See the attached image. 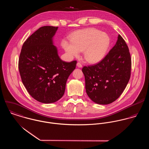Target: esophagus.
<instances>
[{
    "instance_id": "esophagus-1",
    "label": "esophagus",
    "mask_w": 149,
    "mask_h": 149,
    "mask_svg": "<svg viewBox=\"0 0 149 149\" xmlns=\"http://www.w3.org/2000/svg\"><path fill=\"white\" fill-rule=\"evenodd\" d=\"M77 67H79V68H81V67H82V64L79 62V63H77Z\"/></svg>"
}]
</instances>
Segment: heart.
<instances>
[{
	"instance_id": "b5f03b06",
	"label": "heart",
	"mask_w": 149,
	"mask_h": 149,
	"mask_svg": "<svg viewBox=\"0 0 149 149\" xmlns=\"http://www.w3.org/2000/svg\"><path fill=\"white\" fill-rule=\"evenodd\" d=\"M108 35L95 28H89L75 32L72 41L64 40L63 46L71 56H78L84 50L85 60L90 63L101 61L106 55L110 45Z\"/></svg>"
}]
</instances>
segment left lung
I'll list each match as a JSON object with an SVG mask.
<instances>
[{
  "label": "left lung",
  "instance_id": "8db88e82",
  "mask_svg": "<svg viewBox=\"0 0 149 149\" xmlns=\"http://www.w3.org/2000/svg\"><path fill=\"white\" fill-rule=\"evenodd\" d=\"M131 70V58L128 46L119 35L115 46L101 61L83 68L88 96L99 104L112 103L126 88Z\"/></svg>",
  "mask_w": 149,
  "mask_h": 149
}]
</instances>
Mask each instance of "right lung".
Instances as JSON below:
<instances>
[{"label": "right lung", "instance_id": "1", "mask_svg": "<svg viewBox=\"0 0 149 149\" xmlns=\"http://www.w3.org/2000/svg\"><path fill=\"white\" fill-rule=\"evenodd\" d=\"M58 27L38 29L23 44L18 68L22 81L29 94L42 103H52L64 95L67 79L76 61L61 60L53 45Z\"/></svg>", "mask_w": 149, "mask_h": 149}]
</instances>
